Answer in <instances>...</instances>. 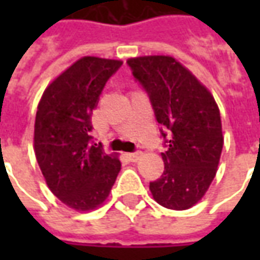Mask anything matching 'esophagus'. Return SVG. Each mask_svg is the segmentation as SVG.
<instances>
[{"label": "esophagus", "mask_w": 260, "mask_h": 260, "mask_svg": "<svg viewBox=\"0 0 260 260\" xmlns=\"http://www.w3.org/2000/svg\"><path fill=\"white\" fill-rule=\"evenodd\" d=\"M142 156V153L141 152H135V153H129L128 154V157H129L131 161H138L139 160V157Z\"/></svg>", "instance_id": "34e87169"}]
</instances>
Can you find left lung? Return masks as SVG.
I'll list each match as a JSON object with an SVG mask.
<instances>
[{"label":"left lung","instance_id":"1","mask_svg":"<svg viewBox=\"0 0 260 260\" xmlns=\"http://www.w3.org/2000/svg\"><path fill=\"white\" fill-rule=\"evenodd\" d=\"M126 62L146 89L157 122L171 134L161 153L163 174L149 186L153 199L173 210L191 209L214 180L223 150L217 103L174 57L145 55ZM161 135L166 138L163 131Z\"/></svg>","mask_w":260,"mask_h":260}]
</instances>
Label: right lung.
Instances as JSON below:
<instances>
[{
    "label": "right lung",
    "instance_id": "obj_1",
    "mask_svg": "<svg viewBox=\"0 0 260 260\" xmlns=\"http://www.w3.org/2000/svg\"><path fill=\"white\" fill-rule=\"evenodd\" d=\"M119 59L82 57L46 87L35 121V153L50 191L76 212L102 206L121 161L91 143V114Z\"/></svg>",
    "mask_w": 260,
    "mask_h": 260
}]
</instances>
